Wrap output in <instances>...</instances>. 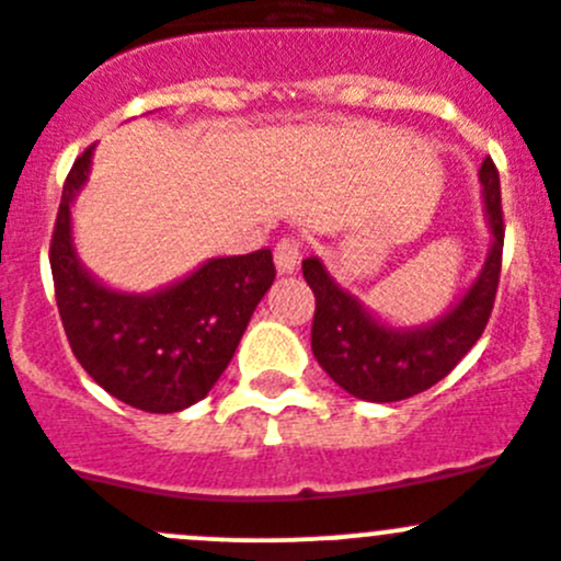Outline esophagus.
Listing matches in <instances>:
<instances>
[{
    "instance_id": "34e87169",
    "label": "esophagus",
    "mask_w": 561,
    "mask_h": 561,
    "mask_svg": "<svg viewBox=\"0 0 561 561\" xmlns=\"http://www.w3.org/2000/svg\"><path fill=\"white\" fill-rule=\"evenodd\" d=\"M274 263H276V271H279L282 276L296 274L298 265H301V247H298L293 238H285V241L276 243Z\"/></svg>"
}]
</instances>
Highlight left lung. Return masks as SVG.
<instances>
[{"mask_svg": "<svg viewBox=\"0 0 561 561\" xmlns=\"http://www.w3.org/2000/svg\"><path fill=\"white\" fill-rule=\"evenodd\" d=\"M480 183L491 230L485 263L469 290L431 323H389L336 285L323 260H304V279L314 293L312 353L347 394L367 402L408 400L447 378L482 336L496 301L504 247L502 188L491 159L482 161Z\"/></svg>", "mask_w": 561, "mask_h": 561, "instance_id": "left-lung-1", "label": "left lung"}]
</instances>
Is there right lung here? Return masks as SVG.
<instances>
[{
	"label": "right lung",
	"instance_id": "add662e5",
	"mask_svg": "<svg viewBox=\"0 0 561 561\" xmlns=\"http://www.w3.org/2000/svg\"><path fill=\"white\" fill-rule=\"evenodd\" d=\"M92 148L76 159L59 199L51 274L70 351L101 389L148 413H175L203 400L227 369L274 285L268 249L210 257L150 293L108 287L87 271L73 243V203L87 186Z\"/></svg>",
	"mask_w": 561,
	"mask_h": 561
}]
</instances>
